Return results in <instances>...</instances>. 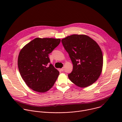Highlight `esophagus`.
Returning a JSON list of instances; mask_svg holds the SVG:
<instances>
[{
  "label": "esophagus",
  "mask_w": 122,
  "mask_h": 122,
  "mask_svg": "<svg viewBox=\"0 0 122 122\" xmlns=\"http://www.w3.org/2000/svg\"><path fill=\"white\" fill-rule=\"evenodd\" d=\"M60 69H61V71H64V68H61Z\"/></svg>",
  "instance_id": "1"
}]
</instances>
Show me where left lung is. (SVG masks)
I'll use <instances>...</instances> for the list:
<instances>
[{
    "label": "left lung",
    "mask_w": 122,
    "mask_h": 122,
    "mask_svg": "<svg viewBox=\"0 0 122 122\" xmlns=\"http://www.w3.org/2000/svg\"><path fill=\"white\" fill-rule=\"evenodd\" d=\"M61 41L73 65L69 79L80 87L92 85L102 71L103 58L99 46L85 35H72Z\"/></svg>",
    "instance_id": "1"
}]
</instances>
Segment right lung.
Segmentation results:
<instances>
[{
	"label": "right lung",
	"instance_id": "1",
	"mask_svg": "<svg viewBox=\"0 0 122 122\" xmlns=\"http://www.w3.org/2000/svg\"><path fill=\"white\" fill-rule=\"evenodd\" d=\"M60 39L37 38L26 44L20 51L18 66L26 84L33 90L44 93L56 81L59 72L50 62L49 54L60 43Z\"/></svg>",
	"mask_w": 122,
	"mask_h": 122
}]
</instances>
